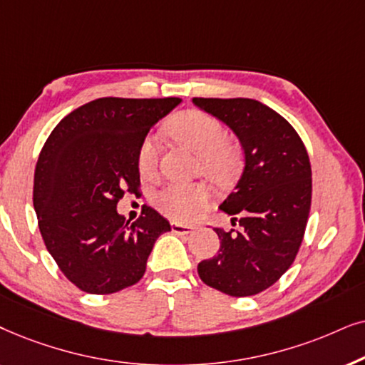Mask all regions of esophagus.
Masks as SVG:
<instances>
[{
    "mask_svg": "<svg viewBox=\"0 0 365 365\" xmlns=\"http://www.w3.org/2000/svg\"><path fill=\"white\" fill-rule=\"evenodd\" d=\"M195 230V227L192 225H182V223H172V232L175 235H188Z\"/></svg>",
    "mask_w": 365,
    "mask_h": 365,
    "instance_id": "34e87169",
    "label": "esophagus"
}]
</instances>
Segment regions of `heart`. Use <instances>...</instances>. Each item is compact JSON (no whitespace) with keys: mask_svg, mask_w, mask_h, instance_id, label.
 I'll return each instance as SVG.
<instances>
[{"mask_svg":"<svg viewBox=\"0 0 365 365\" xmlns=\"http://www.w3.org/2000/svg\"><path fill=\"white\" fill-rule=\"evenodd\" d=\"M168 133L198 155L200 172L215 182H225L239 168V148L227 140L222 121L205 111L188 110L177 115L170 121ZM157 165L158 142L150 135L140 145L138 168L143 175H152ZM208 200L210 192L202 183H168L155 197L160 210L177 222L193 220Z\"/></svg>","mask_w":365,"mask_h":365,"instance_id":"heart-1","label":"heart"}]
</instances>
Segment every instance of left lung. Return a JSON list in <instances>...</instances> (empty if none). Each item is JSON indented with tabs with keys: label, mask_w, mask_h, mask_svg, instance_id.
Listing matches in <instances>:
<instances>
[{
	"label": "left lung",
	"mask_w": 365,
	"mask_h": 365,
	"mask_svg": "<svg viewBox=\"0 0 365 365\" xmlns=\"http://www.w3.org/2000/svg\"><path fill=\"white\" fill-rule=\"evenodd\" d=\"M240 140L245 167L220 205L240 230L213 228L217 255L197 270L208 287L249 297L274 285L294 264L312 200V170L299 133L284 116L250 98H193Z\"/></svg>",
	"instance_id": "8db88e82"
}]
</instances>
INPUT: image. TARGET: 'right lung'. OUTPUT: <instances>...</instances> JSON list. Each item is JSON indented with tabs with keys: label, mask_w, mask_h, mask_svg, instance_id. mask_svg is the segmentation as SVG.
Wrapping results in <instances>:
<instances>
[{
	"label": "right lung",
	"mask_w": 365,
	"mask_h": 365,
	"mask_svg": "<svg viewBox=\"0 0 365 365\" xmlns=\"http://www.w3.org/2000/svg\"><path fill=\"white\" fill-rule=\"evenodd\" d=\"M180 101L93 100L66 115L45 142L33 187L38 225L56 265L83 292L105 295L137 284L155 242L170 230L152 207L130 223L116 203L138 190L140 145Z\"/></svg>",
	"instance_id": "add662e5"
}]
</instances>
